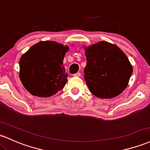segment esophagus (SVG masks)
<instances>
[{
    "label": "esophagus",
    "mask_w": 150,
    "mask_h": 150,
    "mask_svg": "<svg viewBox=\"0 0 150 150\" xmlns=\"http://www.w3.org/2000/svg\"><path fill=\"white\" fill-rule=\"evenodd\" d=\"M73 75L75 77H80V76H81V73H80V72H77V73L74 74Z\"/></svg>",
    "instance_id": "obj_1"
}]
</instances>
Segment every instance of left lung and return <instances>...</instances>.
I'll return each instance as SVG.
<instances>
[{
    "label": "left lung",
    "instance_id": "1",
    "mask_svg": "<svg viewBox=\"0 0 150 150\" xmlns=\"http://www.w3.org/2000/svg\"><path fill=\"white\" fill-rule=\"evenodd\" d=\"M87 65L84 70L89 90L99 98L109 99L125 90L132 66L122 50L114 44L100 41L85 47Z\"/></svg>",
    "mask_w": 150,
    "mask_h": 150
}]
</instances>
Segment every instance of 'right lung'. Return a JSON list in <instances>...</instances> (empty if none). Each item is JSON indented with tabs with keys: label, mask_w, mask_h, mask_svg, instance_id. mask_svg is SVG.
Here are the masks:
<instances>
[{
	"label": "right lung",
	"mask_w": 150,
	"mask_h": 150,
	"mask_svg": "<svg viewBox=\"0 0 150 150\" xmlns=\"http://www.w3.org/2000/svg\"><path fill=\"white\" fill-rule=\"evenodd\" d=\"M68 49L54 41H40L21 56L19 77L30 93L47 98L64 88L67 74L62 63Z\"/></svg>",
	"instance_id": "1"
}]
</instances>
